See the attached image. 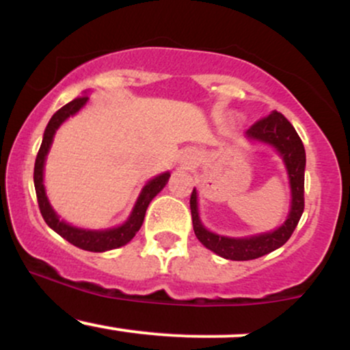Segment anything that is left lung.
<instances>
[{"label": "left lung", "instance_id": "left-lung-1", "mask_svg": "<svg viewBox=\"0 0 350 350\" xmlns=\"http://www.w3.org/2000/svg\"><path fill=\"white\" fill-rule=\"evenodd\" d=\"M247 138L253 142L271 144L283 158L286 166L288 178L291 186V211L288 219L280 228L267 234L245 237V239H230V237L217 235L208 232L202 226L198 211V192L196 189L191 194V214L194 234L204 247L227 260H255L267 255L290 240V237L298 226L304 211V167H306V152L301 138L293 128V124L280 111H271L270 115L258 120L247 130Z\"/></svg>", "mask_w": 350, "mask_h": 350}]
</instances>
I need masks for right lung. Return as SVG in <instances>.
Masks as SVG:
<instances>
[{"label":"right lung","instance_id":"obj_1","mask_svg":"<svg viewBox=\"0 0 350 350\" xmlns=\"http://www.w3.org/2000/svg\"><path fill=\"white\" fill-rule=\"evenodd\" d=\"M88 97L83 95V97H79L72 102L64 105L60 110L55 111L52 115V118L47 123L46 131H44L42 144L39 148L38 156H36V164H34V187H36V196H38V204L39 211H41L42 219L46 220V224L49 226L52 230H55L57 234L66 239L67 242H70L75 247L82 248V250L88 252H107L111 250V248L123 247L130 242L131 239L136 235V232L139 230V227L143 226L144 214H146V208L150 206V202L156 198L161 189L167 184V179H170V172H163V174L156 176L154 179L148 180L146 186L143 187L142 194H139L138 200H136L133 211H131L130 217L124 224L120 227L108 228V230H83V228L72 227L69 224H66L64 220H60L57 214L54 212V208L51 207L49 200H47L46 189H44V161H46V156L49 152V148L52 144V139H54L55 131L57 128L66 122L67 118L72 115H75L77 111L87 103Z\"/></svg>","mask_w":350,"mask_h":350}]
</instances>
